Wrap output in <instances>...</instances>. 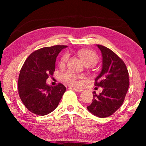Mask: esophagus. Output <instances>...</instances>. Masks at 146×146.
Masks as SVG:
<instances>
[{
	"mask_svg": "<svg viewBox=\"0 0 146 146\" xmlns=\"http://www.w3.org/2000/svg\"><path fill=\"white\" fill-rule=\"evenodd\" d=\"M70 88L72 89L75 92H81L82 91H83V90L82 88Z\"/></svg>",
	"mask_w": 146,
	"mask_h": 146,
	"instance_id": "esophagus-1",
	"label": "esophagus"
}]
</instances>
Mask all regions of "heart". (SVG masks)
I'll return each instance as SVG.
<instances>
[{"mask_svg": "<svg viewBox=\"0 0 146 146\" xmlns=\"http://www.w3.org/2000/svg\"><path fill=\"white\" fill-rule=\"evenodd\" d=\"M78 55L84 61L87 65L93 66L96 64L98 61V56L95 52L91 50H80L78 51ZM69 54L66 53L62 57L61 62H66L69 58ZM60 78L64 82L68 84L75 86L78 84L79 80H84L86 77L84 75L77 74L70 70H66L61 72L60 73Z\"/></svg>", "mask_w": 146, "mask_h": 146, "instance_id": "1", "label": "heart"}]
</instances>
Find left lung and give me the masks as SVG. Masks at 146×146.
<instances>
[{
	"instance_id": "8db88e82",
	"label": "left lung",
	"mask_w": 146,
	"mask_h": 146,
	"mask_svg": "<svg viewBox=\"0 0 146 146\" xmlns=\"http://www.w3.org/2000/svg\"><path fill=\"white\" fill-rule=\"evenodd\" d=\"M97 46L102 54L103 64L94 84L103 90L99 94L94 92L92 102L87 108L96 116L107 117L122 105L129 86V74L124 62L116 54L108 48Z\"/></svg>"
}]
</instances>
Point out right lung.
Here are the masks:
<instances>
[{"label": "right lung", "mask_w": 146, "mask_h": 146, "mask_svg": "<svg viewBox=\"0 0 146 146\" xmlns=\"http://www.w3.org/2000/svg\"><path fill=\"white\" fill-rule=\"evenodd\" d=\"M65 45L44 47L29 55L21 68L18 80L20 98L32 113L38 115L50 113L56 108L66 87L62 84L52 86L46 81L55 71L57 56Z\"/></svg>", "instance_id": "1"}]
</instances>
